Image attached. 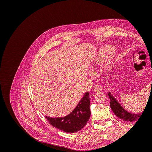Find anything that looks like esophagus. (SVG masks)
I'll return each mask as SVG.
<instances>
[{"label": "esophagus", "mask_w": 152, "mask_h": 152, "mask_svg": "<svg viewBox=\"0 0 152 152\" xmlns=\"http://www.w3.org/2000/svg\"><path fill=\"white\" fill-rule=\"evenodd\" d=\"M103 90V87L99 84H96L94 87V92H100Z\"/></svg>", "instance_id": "esophagus-1"}]
</instances>
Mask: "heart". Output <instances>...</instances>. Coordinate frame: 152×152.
<instances>
[{
	"instance_id": "heart-1",
	"label": "heart",
	"mask_w": 152,
	"mask_h": 152,
	"mask_svg": "<svg viewBox=\"0 0 152 152\" xmlns=\"http://www.w3.org/2000/svg\"><path fill=\"white\" fill-rule=\"evenodd\" d=\"M115 48L113 45H106L103 48L101 49L98 54L96 55V57L95 58V63L96 65H101L102 64L106 59H108L111 55L115 52ZM112 62L109 61L107 64V67L108 70L111 68Z\"/></svg>"
}]
</instances>
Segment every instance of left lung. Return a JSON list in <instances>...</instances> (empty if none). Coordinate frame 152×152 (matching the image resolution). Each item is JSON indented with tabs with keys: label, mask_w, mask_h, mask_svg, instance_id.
Masks as SVG:
<instances>
[{
	"label": "left lung",
	"mask_w": 152,
	"mask_h": 152,
	"mask_svg": "<svg viewBox=\"0 0 152 152\" xmlns=\"http://www.w3.org/2000/svg\"><path fill=\"white\" fill-rule=\"evenodd\" d=\"M108 95L109 96V98L110 99V108H111L113 113L115 114V115H117L118 118H120L125 121L132 122V121H137V119L139 120V118H140L142 114L141 115V113L136 114V113H131L128 112L122 107L121 104L117 102L116 99L113 97L111 93H108Z\"/></svg>",
	"instance_id": "1"
}]
</instances>
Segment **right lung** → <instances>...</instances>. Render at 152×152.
Wrapping results in <instances>:
<instances>
[{
    "label": "right lung",
    "instance_id": "right-lung-1",
    "mask_svg": "<svg viewBox=\"0 0 152 152\" xmlns=\"http://www.w3.org/2000/svg\"><path fill=\"white\" fill-rule=\"evenodd\" d=\"M91 116L89 93H86L76 108L68 115L60 118L45 116L53 127L66 132L73 133L82 129L89 120Z\"/></svg>",
    "mask_w": 152,
    "mask_h": 152
}]
</instances>
